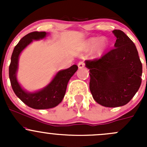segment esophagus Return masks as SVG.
Listing matches in <instances>:
<instances>
[{"mask_svg": "<svg viewBox=\"0 0 147 147\" xmlns=\"http://www.w3.org/2000/svg\"><path fill=\"white\" fill-rule=\"evenodd\" d=\"M84 67V62H80L79 63H78V67H79V69H82Z\"/></svg>", "mask_w": 147, "mask_h": 147, "instance_id": "obj_1", "label": "esophagus"}]
</instances>
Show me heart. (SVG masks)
I'll use <instances>...</instances> for the list:
<instances>
[{"instance_id":"1","label":"heart","mask_w":147,"mask_h":147,"mask_svg":"<svg viewBox=\"0 0 147 147\" xmlns=\"http://www.w3.org/2000/svg\"><path fill=\"white\" fill-rule=\"evenodd\" d=\"M108 46V42L105 38L99 40L97 38H92L86 42V48L87 50H92L94 48V53L100 55L106 50Z\"/></svg>"}]
</instances>
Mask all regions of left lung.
Masks as SVG:
<instances>
[{
    "instance_id": "1",
    "label": "left lung",
    "mask_w": 147,
    "mask_h": 147,
    "mask_svg": "<svg viewBox=\"0 0 147 147\" xmlns=\"http://www.w3.org/2000/svg\"><path fill=\"white\" fill-rule=\"evenodd\" d=\"M112 32L117 38L115 48L101 58L84 62L93 98L107 107L127 105L142 83V64L135 45L123 31Z\"/></svg>"
}]
</instances>
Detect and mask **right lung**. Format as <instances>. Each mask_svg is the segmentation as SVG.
<instances>
[{
  "mask_svg": "<svg viewBox=\"0 0 147 147\" xmlns=\"http://www.w3.org/2000/svg\"><path fill=\"white\" fill-rule=\"evenodd\" d=\"M47 35L46 32H32L25 35L15 47L9 66V78L15 94L23 103L35 109H45L57 106L63 101L67 83L78 70V67L73 65L70 67L57 72L51 82L42 90L28 92L25 90L17 80L18 60L20 53L33 40H39Z\"/></svg>",
  "mask_w": 147,
  "mask_h": 147,
  "instance_id": "add662e5",
  "label": "right lung"
}]
</instances>
